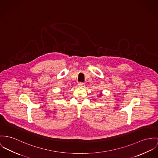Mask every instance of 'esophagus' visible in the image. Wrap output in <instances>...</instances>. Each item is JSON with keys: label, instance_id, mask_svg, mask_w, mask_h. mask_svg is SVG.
I'll use <instances>...</instances> for the list:
<instances>
[{"label": "esophagus", "instance_id": "obj_1", "mask_svg": "<svg viewBox=\"0 0 158 158\" xmlns=\"http://www.w3.org/2000/svg\"><path fill=\"white\" fill-rule=\"evenodd\" d=\"M78 85H79V86H80V87H84V86H85V84H84V82H79V83L78 84Z\"/></svg>", "mask_w": 158, "mask_h": 158}]
</instances>
